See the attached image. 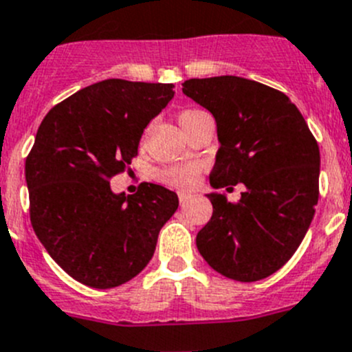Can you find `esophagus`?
Returning <instances> with one entry per match:
<instances>
[{
    "instance_id": "obj_1",
    "label": "esophagus",
    "mask_w": 352,
    "mask_h": 352,
    "mask_svg": "<svg viewBox=\"0 0 352 352\" xmlns=\"http://www.w3.org/2000/svg\"><path fill=\"white\" fill-rule=\"evenodd\" d=\"M190 197H192V194L187 192V190H179V201H180V204H184V203H186V201H189Z\"/></svg>"
}]
</instances>
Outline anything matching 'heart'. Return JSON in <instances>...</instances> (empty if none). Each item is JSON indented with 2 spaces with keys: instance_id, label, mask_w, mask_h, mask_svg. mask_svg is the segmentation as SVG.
I'll return each instance as SVG.
<instances>
[{
  "instance_id": "heart-1",
  "label": "heart",
  "mask_w": 352,
  "mask_h": 352,
  "mask_svg": "<svg viewBox=\"0 0 352 352\" xmlns=\"http://www.w3.org/2000/svg\"><path fill=\"white\" fill-rule=\"evenodd\" d=\"M208 115L206 111L197 110V108H189V110H184L179 115V122L182 125L184 131H189L190 125L197 120V118ZM201 173H203V165L199 162H182V163H173V165L163 166L162 170H158L156 173V179L160 182L166 184L170 187H177V189H190L197 184Z\"/></svg>"
}]
</instances>
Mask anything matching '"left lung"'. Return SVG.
<instances>
[{"mask_svg":"<svg viewBox=\"0 0 352 352\" xmlns=\"http://www.w3.org/2000/svg\"><path fill=\"white\" fill-rule=\"evenodd\" d=\"M182 93L217 120L220 149L211 186H245L237 203L208 194L213 214L197 234V249L214 272L232 280L270 277L292 258L315 214L318 142L284 93L256 80L189 78Z\"/></svg>","mask_w":352,"mask_h":352,"instance_id":"8db88e82","label":"left lung"}]
</instances>
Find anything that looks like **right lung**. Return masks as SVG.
Listing matches in <instances>:
<instances>
[{"label": "right lung", "mask_w": 352, "mask_h": 352, "mask_svg": "<svg viewBox=\"0 0 352 352\" xmlns=\"http://www.w3.org/2000/svg\"><path fill=\"white\" fill-rule=\"evenodd\" d=\"M173 87L108 78L41 122L25 160L30 223L51 258L87 287L113 289L141 274L179 208L177 194L156 184H141L132 196L110 189Z\"/></svg>", "instance_id": "1"}]
</instances>
